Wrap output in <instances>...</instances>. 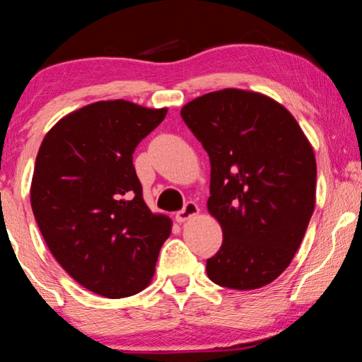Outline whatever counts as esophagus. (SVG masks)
<instances>
[{"instance_id":"1","label":"esophagus","mask_w":362,"mask_h":362,"mask_svg":"<svg viewBox=\"0 0 362 362\" xmlns=\"http://www.w3.org/2000/svg\"><path fill=\"white\" fill-rule=\"evenodd\" d=\"M197 214H199V207H197L196 202L189 201V202H186L185 207H182L181 211L176 212V221L177 222H185V221L191 219V217H194Z\"/></svg>"}]
</instances>
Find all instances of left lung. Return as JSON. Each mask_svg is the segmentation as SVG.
I'll return each mask as SVG.
<instances>
[{"instance_id":"1","label":"left lung","mask_w":362,"mask_h":362,"mask_svg":"<svg viewBox=\"0 0 362 362\" xmlns=\"http://www.w3.org/2000/svg\"><path fill=\"white\" fill-rule=\"evenodd\" d=\"M181 117L209 155L207 211L224 234L207 259V276L232 290L272 284L290 265L315 211L308 138L284 105L240 88L197 97Z\"/></svg>"}]
</instances>
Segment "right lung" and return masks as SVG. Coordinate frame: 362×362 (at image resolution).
<instances>
[{"mask_svg": "<svg viewBox=\"0 0 362 362\" xmlns=\"http://www.w3.org/2000/svg\"><path fill=\"white\" fill-rule=\"evenodd\" d=\"M168 108L127 100L90 103L44 136L31 207L51 254L83 288L125 298L146 288L171 219L143 199L133 151Z\"/></svg>", "mask_w": 362, "mask_h": 362, "instance_id": "obj_1", "label": "right lung"}]
</instances>
